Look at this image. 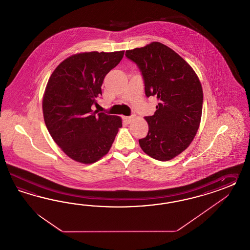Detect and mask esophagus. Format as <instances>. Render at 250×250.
<instances>
[{
  "label": "esophagus",
  "mask_w": 250,
  "mask_h": 250,
  "mask_svg": "<svg viewBox=\"0 0 250 250\" xmlns=\"http://www.w3.org/2000/svg\"><path fill=\"white\" fill-rule=\"evenodd\" d=\"M124 120L126 124H130L133 120V116H124Z\"/></svg>",
  "instance_id": "34e87169"
}]
</instances>
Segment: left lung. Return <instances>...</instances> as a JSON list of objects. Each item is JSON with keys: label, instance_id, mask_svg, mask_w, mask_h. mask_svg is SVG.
<instances>
[{"label": "left lung", "instance_id": "8db88e82", "mask_svg": "<svg viewBox=\"0 0 250 250\" xmlns=\"http://www.w3.org/2000/svg\"><path fill=\"white\" fill-rule=\"evenodd\" d=\"M139 68L146 95L159 103L154 115L146 116L148 134L139 139L143 151L167 161L188 148L199 127L203 105L200 81L188 63L158 42L125 52Z\"/></svg>", "mask_w": 250, "mask_h": 250}]
</instances>
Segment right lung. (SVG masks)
Returning <instances> with one entry per match:
<instances>
[{
    "instance_id": "right-lung-1",
    "label": "right lung",
    "mask_w": 250,
    "mask_h": 250,
    "mask_svg": "<svg viewBox=\"0 0 250 250\" xmlns=\"http://www.w3.org/2000/svg\"><path fill=\"white\" fill-rule=\"evenodd\" d=\"M124 51L74 54L54 70L42 100L48 131L62 150L77 162L92 164L106 155L122 126L119 116L93 111L105 75Z\"/></svg>"
}]
</instances>
